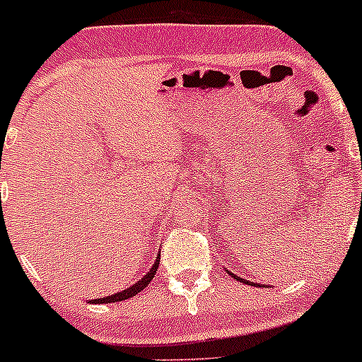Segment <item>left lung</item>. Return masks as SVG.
Instances as JSON below:
<instances>
[{
	"instance_id": "8db88e82",
	"label": "left lung",
	"mask_w": 362,
	"mask_h": 362,
	"mask_svg": "<svg viewBox=\"0 0 362 362\" xmlns=\"http://www.w3.org/2000/svg\"><path fill=\"white\" fill-rule=\"evenodd\" d=\"M226 272H228L229 275H231V276H235L236 280H240V282H243V284H249V286H254V287H261V284H254V282H250V280H245V279H242V276L235 275V273H231V272H229V269H226Z\"/></svg>"
}]
</instances>
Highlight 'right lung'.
Here are the masks:
<instances>
[{
  "label": "right lung",
  "instance_id": "obj_1",
  "mask_svg": "<svg viewBox=\"0 0 362 362\" xmlns=\"http://www.w3.org/2000/svg\"><path fill=\"white\" fill-rule=\"evenodd\" d=\"M159 259H160V254H158V259L154 261L152 268L145 273L144 279L138 280L136 284L129 286L127 289L120 291V293H115L112 296H105V298H100V299H90L89 303H96V305H103V303H117V301H124V299H129V298H133V296H136L138 293H141V291H144L145 287L151 284V280L154 279L156 272H158V268H159Z\"/></svg>",
  "mask_w": 362,
  "mask_h": 362
}]
</instances>
